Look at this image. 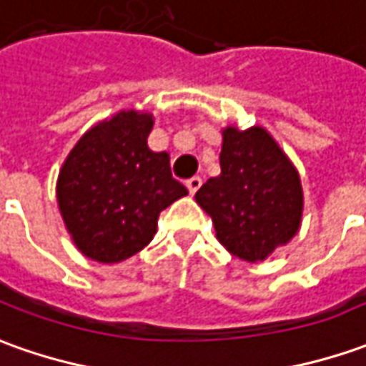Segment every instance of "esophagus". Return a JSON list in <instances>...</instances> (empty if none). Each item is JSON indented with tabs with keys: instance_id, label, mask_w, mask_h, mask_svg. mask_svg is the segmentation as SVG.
<instances>
[{
	"instance_id": "34e87169",
	"label": "esophagus",
	"mask_w": 366,
	"mask_h": 366,
	"mask_svg": "<svg viewBox=\"0 0 366 366\" xmlns=\"http://www.w3.org/2000/svg\"><path fill=\"white\" fill-rule=\"evenodd\" d=\"M200 186H202V178H200V176H194L190 180H186V188H188V192L192 194V196L198 192Z\"/></svg>"
}]
</instances>
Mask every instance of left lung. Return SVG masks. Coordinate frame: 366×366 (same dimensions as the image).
I'll return each instance as SVG.
<instances>
[{
    "instance_id": "obj_1",
    "label": "left lung",
    "mask_w": 366,
    "mask_h": 366,
    "mask_svg": "<svg viewBox=\"0 0 366 366\" xmlns=\"http://www.w3.org/2000/svg\"><path fill=\"white\" fill-rule=\"evenodd\" d=\"M216 238L246 262H260L297 234L302 186L297 168L264 128L222 130L220 176L196 192Z\"/></svg>"
}]
</instances>
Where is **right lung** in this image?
I'll list each match as a JSON object with an SVG mask.
<instances>
[{"instance_id": "add662e5", "label": "right lung", "mask_w": 366, "mask_h": 366, "mask_svg": "<svg viewBox=\"0 0 366 366\" xmlns=\"http://www.w3.org/2000/svg\"><path fill=\"white\" fill-rule=\"evenodd\" d=\"M154 118L124 110L89 128L58 176V206L84 256L114 264L140 252L164 208L188 194L170 156L148 148Z\"/></svg>"}]
</instances>
